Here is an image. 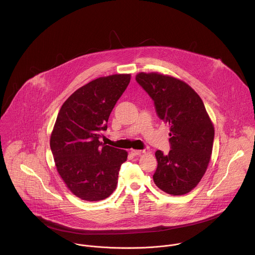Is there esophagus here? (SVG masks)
Listing matches in <instances>:
<instances>
[{"label": "esophagus", "instance_id": "1", "mask_svg": "<svg viewBox=\"0 0 255 255\" xmlns=\"http://www.w3.org/2000/svg\"><path fill=\"white\" fill-rule=\"evenodd\" d=\"M144 153H145V150H132L131 151V154L133 156H140V155H142Z\"/></svg>", "mask_w": 255, "mask_h": 255}]
</instances>
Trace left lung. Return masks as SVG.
<instances>
[{
	"instance_id": "1",
	"label": "left lung",
	"mask_w": 255,
	"mask_h": 255,
	"mask_svg": "<svg viewBox=\"0 0 255 255\" xmlns=\"http://www.w3.org/2000/svg\"><path fill=\"white\" fill-rule=\"evenodd\" d=\"M137 82L170 125L171 150L155 153L156 186L172 196L190 193L201 182L213 152L215 128L199 94L185 81L158 72H139Z\"/></svg>"
}]
</instances>
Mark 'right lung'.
Returning a JSON list of instances; mask_svg holds the SVG:
<instances>
[{"label":"right lung","instance_id":"right-lung-1","mask_svg":"<svg viewBox=\"0 0 255 255\" xmlns=\"http://www.w3.org/2000/svg\"><path fill=\"white\" fill-rule=\"evenodd\" d=\"M130 79L131 74H113L88 82L65 100L56 117L49 141L55 167L67 189L83 201H102L116 189L128 153L99 138Z\"/></svg>","mask_w":255,"mask_h":255}]
</instances>
